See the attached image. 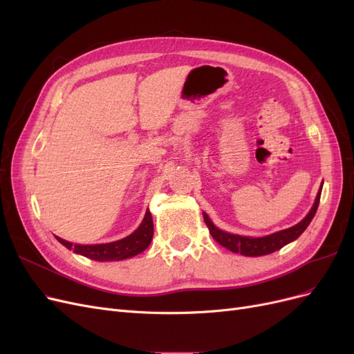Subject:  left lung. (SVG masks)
Listing matches in <instances>:
<instances>
[{"mask_svg": "<svg viewBox=\"0 0 354 354\" xmlns=\"http://www.w3.org/2000/svg\"><path fill=\"white\" fill-rule=\"evenodd\" d=\"M320 194H322V186H320L316 201L313 203L312 209L308 211L307 216L299 221L295 226L276 232L273 234H269V236H263V238H250V236H241V234H232L224 230H220L218 227H216L212 224V221L209 220V217L203 212V221L209 229L211 236L214 238V241H217L224 248H227L232 252L236 254H242L246 257H260V255H267L272 254L277 250H281L282 246H285L286 243L295 241L299 234H301L307 226L310 224V221L313 220L315 214L317 211L319 207V201H320Z\"/></svg>", "mask_w": 354, "mask_h": 354, "instance_id": "8db88e82", "label": "left lung"}]
</instances>
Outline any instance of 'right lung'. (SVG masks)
Returning a JSON list of instances; mask_svg holds the SVG:
<instances>
[{
	"mask_svg": "<svg viewBox=\"0 0 354 354\" xmlns=\"http://www.w3.org/2000/svg\"><path fill=\"white\" fill-rule=\"evenodd\" d=\"M153 236V220L151 216V211H146V216L142 221L138 229L131 233L130 236L124 239L109 242V243H97V245H80V243H71L65 239L56 236V239L65 245L68 250L73 252L81 254L87 259L95 261H120L130 259L137 254L143 252L152 242Z\"/></svg>",
	"mask_w": 354,
	"mask_h": 354,
	"instance_id": "1",
	"label": "right lung"
}]
</instances>
